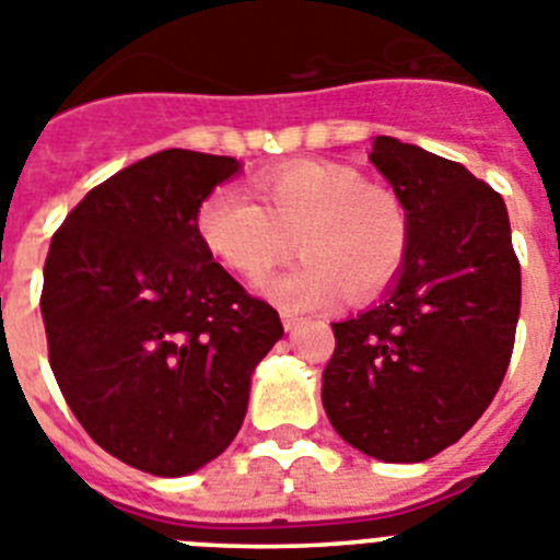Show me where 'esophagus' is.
Segmentation results:
<instances>
[{
	"instance_id": "34e87169",
	"label": "esophagus",
	"mask_w": 560,
	"mask_h": 560,
	"mask_svg": "<svg viewBox=\"0 0 560 560\" xmlns=\"http://www.w3.org/2000/svg\"><path fill=\"white\" fill-rule=\"evenodd\" d=\"M296 325H300V316H294V314H289V311H283V328L291 334V330H294Z\"/></svg>"
}]
</instances>
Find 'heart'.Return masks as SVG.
Wrapping results in <instances>:
<instances>
[{
	"mask_svg": "<svg viewBox=\"0 0 560 560\" xmlns=\"http://www.w3.org/2000/svg\"><path fill=\"white\" fill-rule=\"evenodd\" d=\"M257 199L235 187L212 190L199 207L207 249L246 280L269 275L291 249L303 257L266 283L289 311L370 300L387 289L409 252V219L389 187L370 185L341 162H289L255 179Z\"/></svg>",
	"mask_w": 560,
	"mask_h": 560,
	"instance_id": "1",
	"label": "heart"
}]
</instances>
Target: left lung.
Instances as JSON below:
<instances>
[{
  "label": "left lung",
  "mask_w": 560,
  "mask_h": 560,
  "mask_svg": "<svg viewBox=\"0 0 560 560\" xmlns=\"http://www.w3.org/2000/svg\"><path fill=\"white\" fill-rule=\"evenodd\" d=\"M370 162L407 210L409 252L378 305L334 323L323 404L359 452L423 463L502 387L522 271L502 196L459 162L393 137H375Z\"/></svg>",
  "instance_id": "left-lung-1"
}]
</instances>
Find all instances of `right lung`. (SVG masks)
I'll return each instance as SVG.
<instances>
[{
	"label": "right lung",
	"mask_w": 560,
	"mask_h": 560,
	"mask_svg": "<svg viewBox=\"0 0 560 560\" xmlns=\"http://www.w3.org/2000/svg\"><path fill=\"white\" fill-rule=\"evenodd\" d=\"M232 156L153 153L92 187L44 264L49 368L69 409L112 457L182 477L244 423L257 361L280 316L201 241L199 207Z\"/></svg>",
	"instance_id": "add662e5"
}]
</instances>
